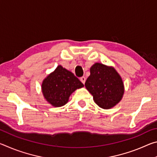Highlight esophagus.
Listing matches in <instances>:
<instances>
[{
  "mask_svg": "<svg viewBox=\"0 0 157 157\" xmlns=\"http://www.w3.org/2000/svg\"><path fill=\"white\" fill-rule=\"evenodd\" d=\"M80 79V81L84 84L85 81H86V78H85V77H84V76H82V77H81L80 79Z\"/></svg>",
  "mask_w": 157,
  "mask_h": 157,
  "instance_id": "1",
  "label": "esophagus"
}]
</instances>
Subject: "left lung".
Listing matches in <instances>:
<instances>
[{"label": "left lung", "mask_w": 157, "mask_h": 157, "mask_svg": "<svg viewBox=\"0 0 157 157\" xmlns=\"http://www.w3.org/2000/svg\"><path fill=\"white\" fill-rule=\"evenodd\" d=\"M84 85L94 102L104 109L118 105L124 93L123 81L116 69L101 63H95L91 66Z\"/></svg>", "instance_id": "1"}]
</instances>
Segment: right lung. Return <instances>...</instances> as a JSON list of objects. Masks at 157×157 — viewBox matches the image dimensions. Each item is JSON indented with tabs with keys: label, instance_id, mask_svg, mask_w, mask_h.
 Listing matches in <instances>:
<instances>
[{
	"label": "right lung",
	"instance_id": "right-lung-1",
	"mask_svg": "<svg viewBox=\"0 0 157 157\" xmlns=\"http://www.w3.org/2000/svg\"><path fill=\"white\" fill-rule=\"evenodd\" d=\"M84 86L74 74L59 65L45 78L41 84L44 99L53 107H59L68 102L76 89Z\"/></svg>",
	"mask_w": 157,
	"mask_h": 157
}]
</instances>
